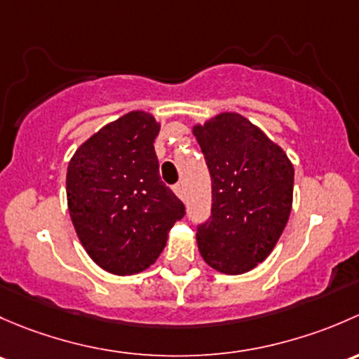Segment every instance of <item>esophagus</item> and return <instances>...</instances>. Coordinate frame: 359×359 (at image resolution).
Here are the masks:
<instances>
[{
	"mask_svg": "<svg viewBox=\"0 0 359 359\" xmlns=\"http://www.w3.org/2000/svg\"><path fill=\"white\" fill-rule=\"evenodd\" d=\"M175 194L178 195V197L181 198V201H184V197H187V191H184V187H183V183H178L175 187Z\"/></svg>",
	"mask_w": 359,
	"mask_h": 359,
	"instance_id": "esophagus-1",
	"label": "esophagus"
}]
</instances>
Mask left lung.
Segmentation results:
<instances>
[{"label":"left lung","instance_id":"1","mask_svg":"<svg viewBox=\"0 0 359 359\" xmlns=\"http://www.w3.org/2000/svg\"><path fill=\"white\" fill-rule=\"evenodd\" d=\"M212 180L210 217L197 228L201 256L242 275L269 256L292 209L294 165L282 147L236 112L194 126Z\"/></svg>","mask_w":359,"mask_h":359}]
</instances>
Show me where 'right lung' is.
Instances as JSON below:
<instances>
[{
    "mask_svg": "<svg viewBox=\"0 0 359 359\" xmlns=\"http://www.w3.org/2000/svg\"><path fill=\"white\" fill-rule=\"evenodd\" d=\"M158 129L152 114L133 110L103 126L69 162L70 219L88 256L112 275L152 266L184 216L183 202L158 176Z\"/></svg>",
    "mask_w": 359,
    "mask_h": 359,
    "instance_id": "add662e5",
    "label": "right lung"
}]
</instances>
